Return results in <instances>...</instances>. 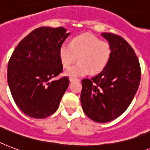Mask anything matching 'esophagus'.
<instances>
[{
	"label": "esophagus",
	"instance_id": "obj_1",
	"mask_svg": "<svg viewBox=\"0 0 150 150\" xmlns=\"http://www.w3.org/2000/svg\"><path fill=\"white\" fill-rule=\"evenodd\" d=\"M79 81L77 79H74V78H69V82H74V81Z\"/></svg>",
	"mask_w": 150,
	"mask_h": 150
}]
</instances>
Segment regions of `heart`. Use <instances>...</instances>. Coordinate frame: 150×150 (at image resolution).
<instances>
[{
	"instance_id": "1",
	"label": "heart",
	"mask_w": 150,
	"mask_h": 150,
	"mask_svg": "<svg viewBox=\"0 0 150 150\" xmlns=\"http://www.w3.org/2000/svg\"><path fill=\"white\" fill-rule=\"evenodd\" d=\"M62 66L69 67L75 60L79 62L64 72L72 78L85 76L91 72L96 74L105 69L111 55V48L107 42L89 33L76 36L71 43H62L59 51Z\"/></svg>"
}]
</instances>
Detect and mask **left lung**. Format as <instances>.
Returning a JSON list of instances; mask_svg holds the SVG:
<instances>
[{"mask_svg": "<svg viewBox=\"0 0 150 150\" xmlns=\"http://www.w3.org/2000/svg\"><path fill=\"white\" fill-rule=\"evenodd\" d=\"M111 48L107 66L91 79L82 80L81 103L84 113L98 123L115 120L132 103L141 79L139 59L120 36L102 33Z\"/></svg>", "mask_w": 150, "mask_h": 150, "instance_id": "8db88e82", "label": "left lung"}]
</instances>
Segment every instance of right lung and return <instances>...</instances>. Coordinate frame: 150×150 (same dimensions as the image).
Listing matches in <instances>:
<instances>
[{"instance_id": "add662e5", "label": "right lung", "mask_w": 150, "mask_h": 150, "mask_svg": "<svg viewBox=\"0 0 150 150\" xmlns=\"http://www.w3.org/2000/svg\"><path fill=\"white\" fill-rule=\"evenodd\" d=\"M70 33L63 27H40L18 43L8 65V83L15 103L29 117L43 119L53 114L69 86L62 73L59 47Z\"/></svg>"}]
</instances>
